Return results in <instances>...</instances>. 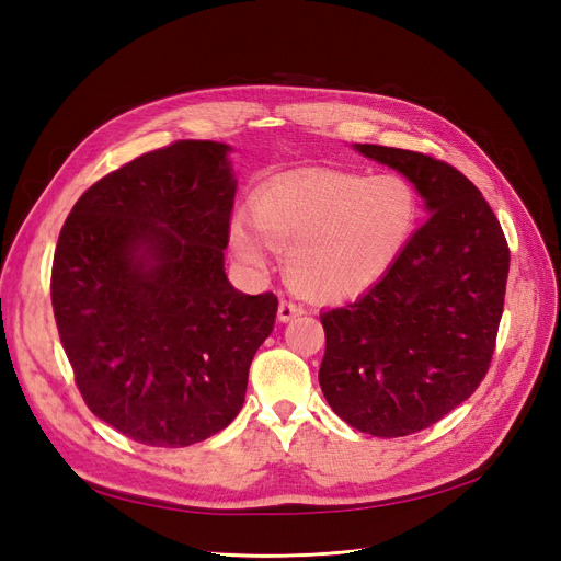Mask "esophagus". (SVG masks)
Here are the masks:
<instances>
[{
  "instance_id": "1",
  "label": "esophagus",
  "mask_w": 561,
  "mask_h": 561,
  "mask_svg": "<svg viewBox=\"0 0 561 561\" xmlns=\"http://www.w3.org/2000/svg\"><path fill=\"white\" fill-rule=\"evenodd\" d=\"M300 314H305V307H302V305H298V302H294V300H279L277 317H279L282 323L291 321L294 317H300Z\"/></svg>"
}]
</instances>
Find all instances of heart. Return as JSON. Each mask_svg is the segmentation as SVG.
<instances>
[{
  "label": "heart",
  "instance_id": "1",
  "mask_svg": "<svg viewBox=\"0 0 561 561\" xmlns=\"http://www.w3.org/2000/svg\"><path fill=\"white\" fill-rule=\"evenodd\" d=\"M419 210L416 192L400 175L300 173L263 186L254 198L257 224L233 217L228 240L252 270H265L275 247L300 294L344 300L390 273L416 231Z\"/></svg>",
  "mask_w": 561,
  "mask_h": 561
}]
</instances>
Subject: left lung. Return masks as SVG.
Segmentation results:
<instances>
[{"label": "left lung", "instance_id": "1", "mask_svg": "<svg viewBox=\"0 0 561 561\" xmlns=\"http://www.w3.org/2000/svg\"><path fill=\"white\" fill-rule=\"evenodd\" d=\"M400 171L427 221L390 273L356 302L321 314L323 396L337 416L375 437H407L481 386L504 312L508 244L492 207L450 163L358 142Z\"/></svg>", "mask_w": 561, "mask_h": 561}]
</instances>
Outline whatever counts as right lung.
<instances>
[{
  "mask_svg": "<svg viewBox=\"0 0 561 561\" xmlns=\"http://www.w3.org/2000/svg\"><path fill=\"white\" fill-rule=\"evenodd\" d=\"M228 145L178 140L94 182L59 231L50 298L96 419L145 446H192L231 423L277 296L236 291L224 249Z\"/></svg>",
  "mask_w": 561,
  "mask_h": 561,
  "instance_id": "right-lung-1",
  "label": "right lung"
}]
</instances>
